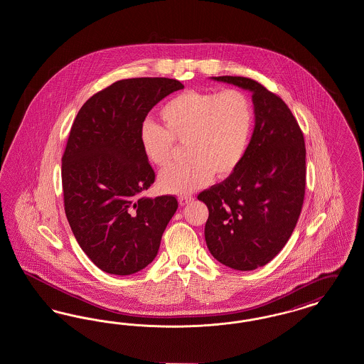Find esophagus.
<instances>
[{
  "instance_id": "34e87169",
  "label": "esophagus",
  "mask_w": 364,
  "mask_h": 364,
  "mask_svg": "<svg viewBox=\"0 0 364 364\" xmlns=\"http://www.w3.org/2000/svg\"><path fill=\"white\" fill-rule=\"evenodd\" d=\"M193 200V198L192 196H180L178 198V203H180V206H186V205H188L190 202Z\"/></svg>"
}]
</instances>
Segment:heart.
I'll return each mask as SVG.
<instances>
[{
  "mask_svg": "<svg viewBox=\"0 0 364 364\" xmlns=\"http://www.w3.org/2000/svg\"><path fill=\"white\" fill-rule=\"evenodd\" d=\"M164 127L146 122L140 128V146L153 165L172 162L174 141L186 143L183 165L164 171L158 188L171 195H190L206 187L213 177L233 173L247 153L254 127L251 100L235 88L221 92L186 91L159 110Z\"/></svg>",
  "mask_w": 364,
  "mask_h": 364,
  "instance_id": "b5f03b06",
  "label": "heart"
}]
</instances>
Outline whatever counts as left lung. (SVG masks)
<instances>
[{"mask_svg": "<svg viewBox=\"0 0 364 364\" xmlns=\"http://www.w3.org/2000/svg\"><path fill=\"white\" fill-rule=\"evenodd\" d=\"M211 79L252 92L255 127L239 168L198 195L208 208L205 239L223 264L255 270L277 255L297 224L306 191L304 138L287 104L258 82Z\"/></svg>", "mask_w": 364, "mask_h": 364, "instance_id": "left-lung-1", "label": "left lung"}]
</instances>
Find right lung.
<instances>
[{
	"label": "right lung",
	"instance_id": "add662e5",
	"mask_svg": "<svg viewBox=\"0 0 364 364\" xmlns=\"http://www.w3.org/2000/svg\"><path fill=\"white\" fill-rule=\"evenodd\" d=\"M184 86L168 77L124 79L79 110L63 156L64 206L70 229L105 273L129 276L150 264L177 210L174 196H143L156 180L140 128L161 100Z\"/></svg>",
	"mask_w": 364,
	"mask_h": 364
}]
</instances>
